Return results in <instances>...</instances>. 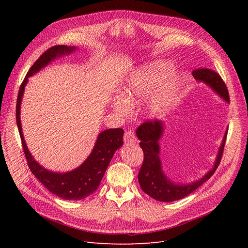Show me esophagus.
I'll list each match as a JSON object with an SVG mask.
<instances>
[{
	"label": "esophagus",
	"mask_w": 248,
	"mask_h": 248,
	"mask_svg": "<svg viewBox=\"0 0 248 248\" xmlns=\"http://www.w3.org/2000/svg\"><path fill=\"white\" fill-rule=\"evenodd\" d=\"M137 140V138L135 136V134L131 131H126L124 133V141L125 142V144H128V142H135Z\"/></svg>",
	"instance_id": "1"
}]
</instances>
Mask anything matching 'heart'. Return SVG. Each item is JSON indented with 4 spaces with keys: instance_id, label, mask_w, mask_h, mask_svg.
<instances>
[{
    "instance_id": "obj_1",
    "label": "heart",
    "mask_w": 248,
    "mask_h": 248,
    "mask_svg": "<svg viewBox=\"0 0 248 248\" xmlns=\"http://www.w3.org/2000/svg\"><path fill=\"white\" fill-rule=\"evenodd\" d=\"M172 63L155 60L142 65L129 75L123 87V97L112 102L114 111L125 116L132 106L149 101V112L159 117L172 108L180 97L183 78L179 73L170 74Z\"/></svg>"
}]
</instances>
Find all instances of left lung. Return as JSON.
<instances>
[{"mask_svg": "<svg viewBox=\"0 0 248 248\" xmlns=\"http://www.w3.org/2000/svg\"><path fill=\"white\" fill-rule=\"evenodd\" d=\"M195 79L209 86L214 93L226 102H229L228 90L222 78L218 73L210 69H197L192 72ZM228 128L219 147L215 163L211 170L208 171L202 178L191 183H175L164 173L162 161L160 158L161 147L160 140L165 132V124L161 121L147 122L140 125L137 129V137L140 140V146L144 152V163L141 165L138 175L139 183L146 194L153 199L161 202H173L188 196L193 191L199 188L204 182L209 180L218 168L225 145Z\"/></svg>", "mask_w": 248, "mask_h": 248, "instance_id": "8db88e82", "label": "left lung"}]
</instances>
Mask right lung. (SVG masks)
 <instances>
[{
  "label": "right lung",
  "instance_id": "right-lung-1",
  "mask_svg": "<svg viewBox=\"0 0 248 248\" xmlns=\"http://www.w3.org/2000/svg\"><path fill=\"white\" fill-rule=\"evenodd\" d=\"M77 48L75 46L57 45L49 48L39 57L32 65L19 90L16 121L19 134L22 140L25 157L27 159L28 166L34 176L41 182L52 194L65 200H81L94 193L98 188L102 177L112 159L115 151L119 150L123 144V128H108L101 132L96 139L95 145L87 159L76 169L66 173L49 171L39 164L30 153L26 144L21 124V104L24 95L25 86L28 83V78L46 67L52 61L59 57L69 55Z\"/></svg>",
  "mask_w": 248,
  "mask_h": 248
}]
</instances>
